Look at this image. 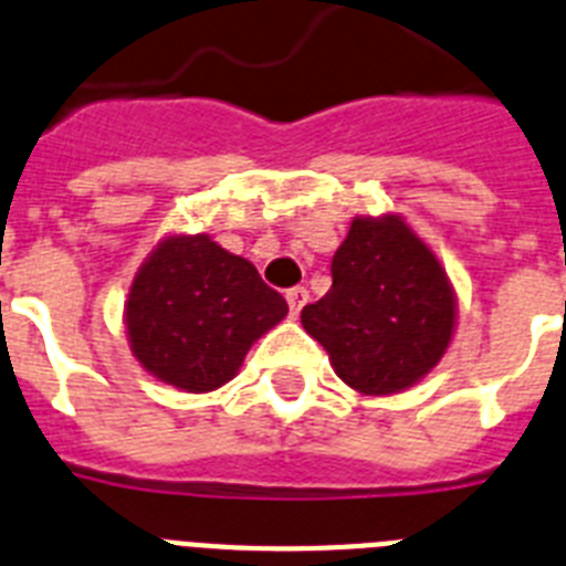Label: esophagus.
I'll return each instance as SVG.
<instances>
[{"label":"esophagus","instance_id":"1","mask_svg":"<svg viewBox=\"0 0 566 566\" xmlns=\"http://www.w3.org/2000/svg\"><path fill=\"white\" fill-rule=\"evenodd\" d=\"M284 298H287V305H291L293 316H298V313H302V307L307 305V291L305 287H291V291L284 293Z\"/></svg>","mask_w":566,"mask_h":566}]
</instances>
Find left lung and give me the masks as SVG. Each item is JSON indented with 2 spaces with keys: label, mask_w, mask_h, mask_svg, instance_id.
I'll use <instances>...</instances> for the list:
<instances>
[{
  "label": "left lung",
  "mask_w": 566,
  "mask_h": 566,
  "mask_svg": "<svg viewBox=\"0 0 566 566\" xmlns=\"http://www.w3.org/2000/svg\"><path fill=\"white\" fill-rule=\"evenodd\" d=\"M334 284L302 325L359 394L406 391L440 363L458 302L437 255L400 216L354 218L331 261Z\"/></svg>",
  "instance_id": "obj_1"
}]
</instances>
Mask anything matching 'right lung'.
<instances>
[{"label": "right lung", "mask_w": 566, "mask_h": 566, "mask_svg": "<svg viewBox=\"0 0 566 566\" xmlns=\"http://www.w3.org/2000/svg\"><path fill=\"white\" fill-rule=\"evenodd\" d=\"M287 316L282 293L210 235H169L132 282L126 334L151 377L189 394L216 391L247 350Z\"/></svg>", "instance_id": "right-lung-1"}]
</instances>
